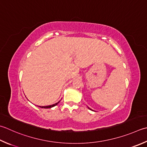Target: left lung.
Listing matches in <instances>:
<instances>
[{
	"label": "left lung",
	"instance_id": "8db88e82",
	"mask_svg": "<svg viewBox=\"0 0 147 147\" xmlns=\"http://www.w3.org/2000/svg\"><path fill=\"white\" fill-rule=\"evenodd\" d=\"M88 109H90V110H92V111H94V110H91V109H90V108H88Z\"/></svg>",
	"mask_w": 147,
	"mask_h": 147
}]
</instances>
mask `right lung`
<instances>
[{"label":"right lung","instance_id":"add662e5","mask_svg":"<svg viewBox=\"0 0 147 147\" xmlns=\"http://www.w3.org/2000/svg\"><path fill=\"white\" fill-rule=\"evenodd\" d=\"M59 102H60V101H59L58 102L55 103V104H53V105H49V106H39V107L41 108H51L53 107V106H55L56 105H58V103H59Z\"/></svg>","mask_w":147,"mask_h":147}]
</instances>
